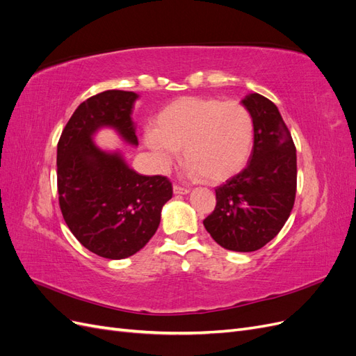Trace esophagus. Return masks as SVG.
<instances>
[{"mask_svg":"<svg viewBox=\"0 0 356 356\" xmlns=\"http://www.w3.org/2000/svg\"><path fill=\"white\" fill-rule=\"evenodd\" d=\"M190 190L186 187H181V186H174V193L175 195H187Z\"/></svg>","mask_w":356,"mask_h":356,"instance_id":"esophagus-1","label":"esophagus"}]
</instances>
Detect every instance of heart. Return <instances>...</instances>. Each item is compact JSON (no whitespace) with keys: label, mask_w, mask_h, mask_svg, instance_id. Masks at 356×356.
Listing matches in <instances>:
<instances>
[{"label":"heart","mask_w":356,"mask_h":356,"mask_svg":"<svg viewBox=\"0 0 356 356\" xmlns=\"http://www.w3.org/2000/svg\"><path fill=\"white\" fill-rule=\"evenodd\" d=\"M145 141L163 165L182 149L190 177L222 182L239 174L251 157L254 118L238 101L184 96L157 114Z\"/></svg>","instance_id":"b5f03b06"}]
</instances>
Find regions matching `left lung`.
Instances as JSON below:
<instances>
[{
	"instance_id": "1",
	"label": "left lung",
	"mask_w": 356,
	"mask_h": 356,
	"mask_svg": "<svg viewBox=\"0 0 356 356\" xmlns=\"http://www.w3.org/2000/svg\"><path fill=\"white\" fill-rule=\"evenodd\" d=\"M242 104L254 118L251 160L215 188L217 204L203 225L225 250L252 252L281 232L293 211L297 154L291 132L270 99L250 93Z\"/></svg>"
}]
</instances>
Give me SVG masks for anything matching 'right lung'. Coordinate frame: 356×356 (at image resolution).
Here are the masks:
<instances>
[{"instance_id": "right-lung-1", "label": "right lung", "mask_w": 356, "mask_h": 356, "mask_svg": "<svg viewBox=\"0 0 356 356\" xmlns=\"http://www.w3.org/2000/svg\"><path fill=\"white\" fill-rule=\"evenodd\" d=\"M135 92L105 90L79 105L58 143L59 207L70 227L93 254L122 260L153 238L163 204L172 197L166 177H145L129 168L120 153L93 143L101 127H113L138 145L132 108Z\"/></svg>"}]
</instances>
